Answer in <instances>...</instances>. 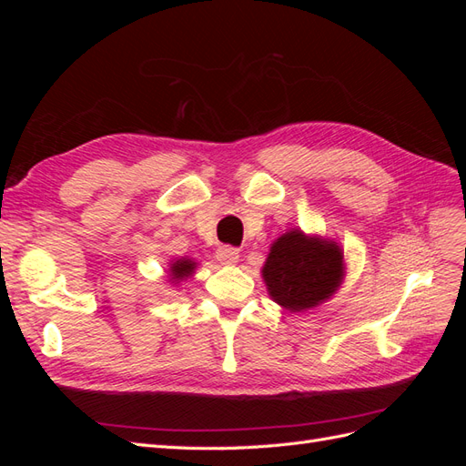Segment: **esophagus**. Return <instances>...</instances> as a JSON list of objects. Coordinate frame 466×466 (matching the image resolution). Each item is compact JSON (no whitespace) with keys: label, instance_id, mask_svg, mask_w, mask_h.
<instances>
[{"label":"esophagus","instance_id":"34e87169","mask_svg":"<svg viewBox=\"0 0 466 466\" xmlns=\"http://www.w3.org/2000/svg\"><path fill=\"white\" fill-rule=\"evenodd\" d=\"M216 257H218V260H219L221 264H228V266L237 264V262H238V248H235V247H231V245H223V247L218 248Z\"/></svg>","mask_w":466,"mask_h":466}]
</instances>
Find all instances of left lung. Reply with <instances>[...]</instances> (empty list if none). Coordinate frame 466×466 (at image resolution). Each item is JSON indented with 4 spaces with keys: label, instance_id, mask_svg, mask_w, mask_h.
<instances>
[{
    "label": "left lung",
    "instance_id": "left-lung-1",
    "mask_svg": "<svg viewBox=\"0 0 466 466\" xmlns=\"http://www.w3.org/2000/svg\"><path fill=\"white\" fill-rule=\"evenodd\" d=\"M262 278L270 298L299 313L327 301L344 278V252L338 243L301 229L278 237L262 266Z\"/></svg>",
    "mask_w": 466,
    "mask_h": 466
}]
</instances>
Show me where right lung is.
Listing matches in <instances>:
<instances>
[{"instance_id":"add662e5","label":"right lung","mask_w":466,"mask_h":466,"mask_svg":"<svg viewBox=\"0 0 466 466\" xmlns=\"http://www.w3.org/2000/svg\"><path fill=\"white\" fill-rule=\"evenodd\" d=\"M196 264L198 262H194L190 258H178V260L171 262V270H168V276H171L173 284H178V281L190 278L196 270Z\"/></svg>"}]
</instances>
